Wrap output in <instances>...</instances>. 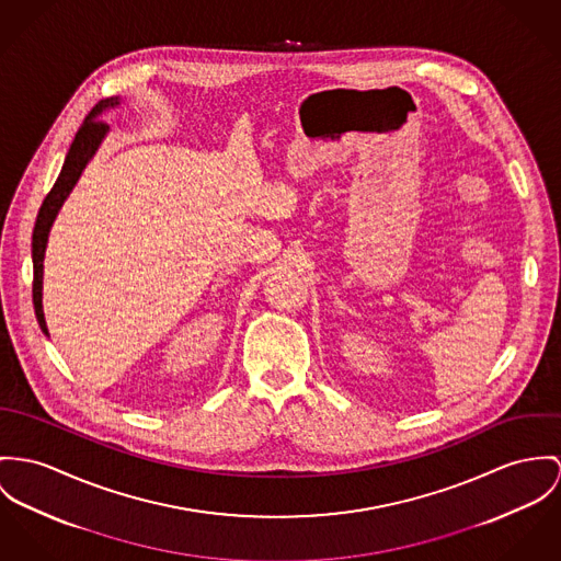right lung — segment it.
<instances>
[{
	"instance_id": "add662e5",
	"label": "right lung",
	"mask_w": 561,
	"mask_h": 561,
	"mask_svg": "<svg viewBox=\"0 0 561 561\" xmlns=\"http://www.w3.org/2000/svg\"><path fill=\"white\" fill-rule=\"evenodd\" d=\"M119 106V98H106L100 100L85 117V122L81 124V128L77 131L70 151L66 156V162L61 167V173L57 176L55 185L50 187V192L44 198L43 207L36 217V226H34V234H32V260H34V309H36V318L38 324L43 329V333L48 335L46 329V320H44L43 311V273H44V252H46V243H48V232L50 226L55 221V217L59 214L64 201L68 198V194L72 192V187L77 185L79 176L85 171L89 160L95 156L100 142L104 140V136L108 134V126L104 122H100V115L106 108H115Z\"/></svg>"
}]
</instances>
